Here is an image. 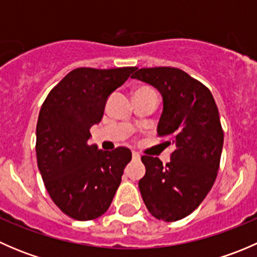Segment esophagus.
Listing matches in <instances>:
<instances>
[{
    "mask_svg": "<svg viewBox=\"0 0 257 257\" xmlns=\"http://www.w3.org/2000/svg\"><path fill=\"white\" fill-rule=\"evenodd\" d=\"M132 158H133L134 162H138V160H141V155L138 154V153L133 152V154H132Z\"/></svg>",
    "mask_w": 257,
    "mask_h": 257,
    "instance_id": "esophagus-1",
    "label": "esophagus"
}]
</instances>
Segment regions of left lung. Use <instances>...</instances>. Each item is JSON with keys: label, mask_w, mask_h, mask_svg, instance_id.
Wrapping results in <instances>:
<instances>
[{"label": "left lung", "mask_w": 257, "mask_h": 257, "mask_svg": "<svg viewBox=\"0 0 257 257\" xmlns=\"http://www.w3.org/2000/svg\"><path fill=\"white\" fill-rule=\"evenodd\" d=\"M132 78L149 83L163 97L158 136L174 148L170 162L143 155L145 175L139 190L150 214L177 221L194 211L214 185L224 132L211 92L174 67L141 68Z\"/></svg>", "instance_id": "1"}]
</instances>
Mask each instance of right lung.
Returning <instances> with one entry per match:
<instances>
[{
	"label": "right lung",
	"instance_id": "1",
	"mask_svg": "<svg viewBox=\"0 0 257 257\" xmlns=\"http://www.w3.org/2000/svg\"><path fill=\"white\" fill-rule=\"evenodd\" d=\"M134 69H73L41 107L36 128L38 169L53 203L72 219L87 221L104 214L132 160L128 148L98 150L88 139L92 125L103 118L110 93Z\"/></svg>",
	"mask_w": 257,
	"mask_h": 257
}]
</instances>
